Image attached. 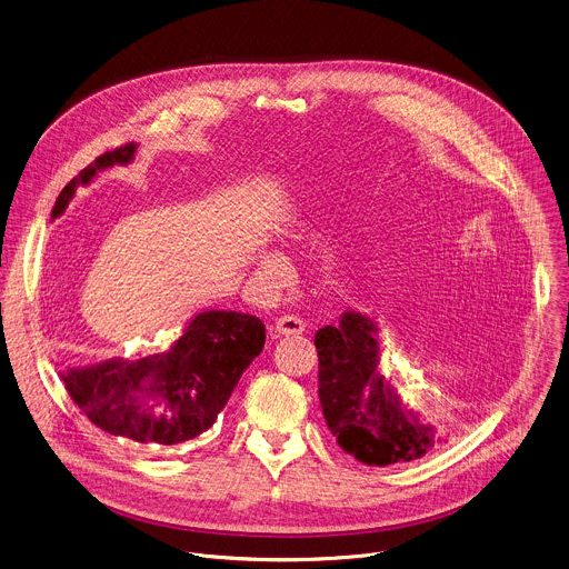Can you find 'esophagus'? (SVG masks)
<instances>
[{
	"instance_id": "1",
	"label": "esophagus",
	"mask_w": 569,
	"mask_h": 569,
	"mask_svg": "<svg viewBox=\"0 0 569 569\" xmlns=\"http://www.w3.org/2000/svg\"><path fill=\"white\" fill-rule=\"evenodd\" d=\"M274 330H277L279 335H283V337L303 335V332H306V323H303V319H299V317H295V315H283V317L277 319Z\"/></svg>"
}]
</instances>
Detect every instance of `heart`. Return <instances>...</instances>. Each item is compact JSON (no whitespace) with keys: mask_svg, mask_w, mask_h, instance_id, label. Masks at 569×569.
<instances>
[{"mask_svg":"<svg viewBox=\"0 0 569 569\" xmlns=\"http://www.w3.org/2000/svg\"><path fill=\"white\" fill-rule=\"evenodd\" d=\"M279 263V257L277 254H272V252H268L266 257H263V266H268V268H274Z\"/></svg>","mask_w":569,"mask_h":569,"instance_id":"1","label":"heart"}]
</instances>
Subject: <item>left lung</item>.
I'll return each instance as SVG.
<instances>
[{"label": "left lung", "mask_w": 569, "mask_h": 569, "mask_svg": "<svg viewBox=\"0 0 569 569\" xmlns=\"http://www.w3.org/2000/svg\"><path fill=\"white\" fill-rule=\"evenodd\" d=\"M319 400L328 429L345 453L367 466L420 459L449 438L411 409L380 371L378 323L342 312L339 326L317 332Z\"/></svg>", "instance_id": "1"}]
</instances>
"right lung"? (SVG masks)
Instances as JSON below:
<instances>
[{"mask_svg":"<svg viewBox=\"0 0 569 569\" xmlns=\"http://www.w3.org/2000/svg\"><path fill=\"white\" fill-rule=\"evenodd\" d=\"M138 144L106 151L59 193L52 220L63 216L77 187H88L114 164H129ZM261 319L232 310H207L187 321L182 337L160 353L114 356L66 367L61 380L86 418L138 445L171 447L209 431L248 365L261 353Z\"/></svg>","mask_w":569,"mask_h":569,"instance_id":"1","label":"right lung"}]
</instances>
